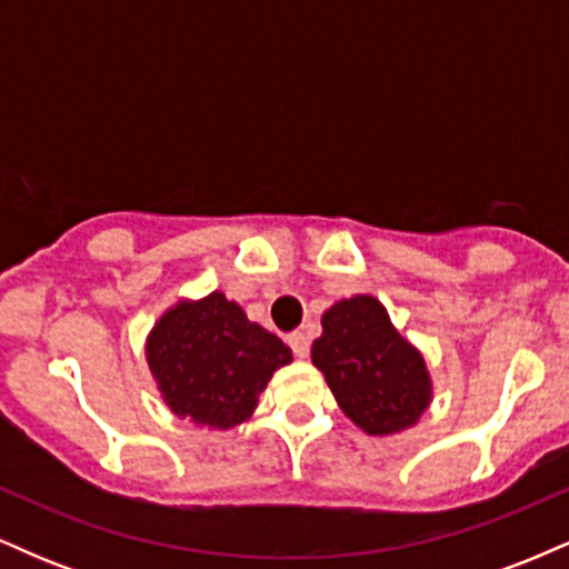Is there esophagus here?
<instances>
[{
    "mask_svg": "<svg viewBox=\"0 0 569 569\" xmlns=\"http://www.w3.org/2000/svg\"><path fill=\"white\" fill-rule=\"evenodd\" d=\"M286 342L291 345L293 356H297V358L310 356V337H307L305 331H293V335H289V339H286Z\"/></svg>",
    "mask_w": 569,
    "mask_h": 569,
    "instance_id": "1",
    "label": "esophagus"
}]
</instances>
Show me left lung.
<instances>
[{
	"label": "left lung",
	"instance_id": "obj_1",
	"mask_svg": "<svg viewBox=\"0 0 569 569\" xmlns=\"http://www.w3.org/2000/svg\"><path fill=\"white\" fill-rule=\"evenodd\" d=\"M321 326L310 356L339 409L367 436H396L417 426L433 401V380L422 352L393 329L380 299H339Z\"/></svg>",
	"mask_w": 569,
	"mask_h": 569
}]
</instances>
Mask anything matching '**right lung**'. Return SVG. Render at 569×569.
Here are the masks:
<instances>
[{"label": "right lung", "instance_id": "obj_1", "mask_svg": "<svg viewBox=\"0 0 569 569\" xmlns=\"http://www.w3.org/2000/svg\"><path fill=\"white\" fill-rule=\"evenodd\" d=\"M143 350L166 407L213 430L246 422L272 375L293 361L291 348L221 291L168 307Z\"/></svg>", "mask_w": 569, "mask_h": 569}]
</instances>
